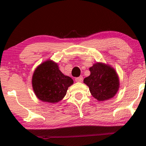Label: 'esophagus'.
<instances>
[{"instance_id":"34e87169","label":"esophagus","mask_w":146,"mask_h":146,"mask_svg":"<svg viewBox=\"0 0 146 146\" xmlns=\"http://www.w3.org/2000/svg\"><path fill=\"white\" fill-rule=\"evenodd\" d=\"M75 80L76 82H82L83 81V77L81 76L76 78Z\"/></svg>"}]
</instances>
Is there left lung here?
<instances>
[{
	"mask_svg": "<svg viewBox=\"0 0 146 146\" xmlns=\"http://www.w3.org/2000/svg\"><path fill=\"white\" fill-rule=\"evenodd\" d=\"M90 75L84 82L89 87L94 98L99 101L114 96L119 88V80L115 71L109 66L97 63L90 68Z\"/></svg>",
	"mask_w": 146,
	"mask_h": 146,
	"instance_id": "8db88e82",
	"label": "left lung"
}]
</instances>
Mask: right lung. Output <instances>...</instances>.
Segmentation results:
<instances>
[{"label": "right lung", "instance_id": "add662e5", "mask_svg": "<svg viewBox=\"0 0 146 146\" xmlns=\"http://www.w3.org/2000/svg\"><path fill=\"white\" fill-rule=\"evenodd\" d=\"M73 82L70 77L61 72L57 64L50 60L41 64L35 70L32 80L38 98L50 103L60 101Z\"/></svg>", "mask_w": 146, "mask_h": 146}]
</instances>
